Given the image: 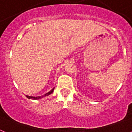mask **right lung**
I'll use <instances>...</instances> for the list:
<instances>
[{
  "mask_svg": "<svg viewBox=\"0 0 132 132\" xmlns=\"http://www.w3.org/2000/svg\"><path fill=\"white\" fill-rule=\"evenodd\" d=\"M53 90H54V88H53V89L52 90H50V92H48V93H46V94H45L44 95H43V96H28V95H26V97L28 98H29V99H33V100H38V99L42 98L45 97V96H48V95H50V94H52V93L53 92Z\"/></svg>",
  "mask_w": 132,
  "mask_h": 132,
  "instance_id": "1",
  "label": "right lung"
}]
</instances>
